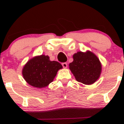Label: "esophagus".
<instances>
[{
	"label": "esophagus",
	"instance_id": "1",
	"mask_svg": "<svg viewBox=\"0 0 124 124\" xmlns=\"http://www.w3.org/2000/svg\"><path fill=\"white\" fill-rule=\"evenodd\" d=\"M62 66H63V67L64 68H66L68 66V64L66 63H62Z\"/></svg>",
	"mask_w": 124,
	"mask_h": 124
}]
</instances>
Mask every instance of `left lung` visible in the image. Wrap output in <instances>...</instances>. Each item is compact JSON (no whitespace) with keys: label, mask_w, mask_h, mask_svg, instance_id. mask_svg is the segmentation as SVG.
Segmentation results:
<instances>
[{"label":"left lung","mask_w":124,"mask_h":124,"mask_svg":"<svg viewBox=\"0 0 124 124\" xmlns=\"http://www.w3.org/2000/svg\"><path fill=\"white\" fill-rule=\"evenodd\" d=\"M73 61L69 66L77 81L91 85L99 78L102 64L94 53L90 51H78L73 54Z\"/></svg>","instance_id":"8db88e82"}]
</instances>
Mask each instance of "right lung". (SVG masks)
Wrapping results in <instances>:
<instances>
[{
	"label": "right lung",
	"instance_id": "1",
	"mask_svg": "<svg viewBox=\"0 0 124 124\" xmlns=\"http://www.w3.org/2000/svg\"><path fill=\"white\" fill-rule=\"evenodd\" d=\"M63 66L58 61H51L48 56H36L27 61L22 69L25 81L37 88L48 86Z\"/></svg>",
	"mask_w": 124,
	"mask_h": 124
}]
</instances>
